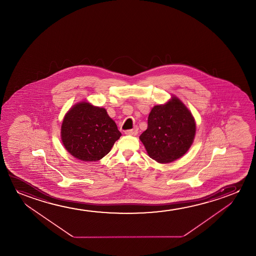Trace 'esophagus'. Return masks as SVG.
Listing matches in <instances>:
<instances>
[{
    "mask_svg": "<svg viewBox=\"0 0 256 256\" xmlns=\"http://www.w3.org/2000/svg\"><path fill=\"white\" fill-rule=\"evenodd\" d=\"M125 134H130V136H136L137 134H138V130H137V128L126 130Z\"/></svg>",
    "mask_w": 256,
    "mask_h": 256,
    "instance_id": "1",
    "label": "esophagus"
}]
</instances>
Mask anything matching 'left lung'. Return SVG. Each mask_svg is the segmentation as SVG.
Wrapping results in <instances>:
<instances>
[{"mask_svg": "<svg viewBox=\"0 0 256 256\" xmlns=\"http://www.w3.org/2000/svg\"><path fill=\"white\" fill-rule=\"evenodd\" d=\"M196 123L178 98L154 106L148 118V128L140 136L148 154L154 161L168 164L182 156L192 144Z\"/></svg>", "mask_w": 256, "mask_h": 256, "instance_id": "obj_1", "label": "left lung"}]
</instances>
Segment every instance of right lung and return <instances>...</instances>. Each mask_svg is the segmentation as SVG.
I'll use <instances>...</instances> for the list:
<instances>
[{
  "instance_id": "right-lung-1",
  "label": "right lung",
  "mask_w": 256,
  "mask_h": 256,
  "mask_svg": "<svg viewBox=\"0 0 256 256\" xmlns=\"http://www.w3.org/2000/svg\"><path fill=\"white\" fill-rule=\"evenodd\" d=\"M120 136L105 108L86 102L72 106L61 126V139L66 150L84 162L100 160L108 154Z\"/></svg>"
}]
</instances>
